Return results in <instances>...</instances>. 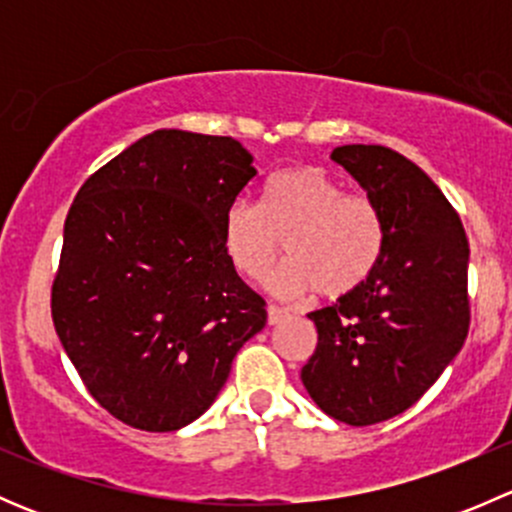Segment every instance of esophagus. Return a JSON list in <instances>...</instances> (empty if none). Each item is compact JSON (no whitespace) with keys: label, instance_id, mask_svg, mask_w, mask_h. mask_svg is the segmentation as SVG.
<instances>
[{"label":"esophagus","instance_id":"1","mask_svg":"<svg viewBox=\"0 0 512 512\" xmlns=\"http://www.w3.org/2000/svg\"><path fill=\"white\" fill-rule=\"evenodd\" d=\"M282 319H287V309L277 307V304H270V307H267V322L280 324Z\"/></svg>","mask_w":512,"mask_h":512}]
</instances>
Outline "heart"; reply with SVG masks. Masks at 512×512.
<instances>
[{
  "label": "heart",
  "instance_id": "heart-1",
  "mask_svg": "<svg viewBox=\"0 0 512 512\" xmlns=\"http://www.w3.org/2000/svg\"><path fill=\"white\" fill-rule=\"evenodd\" d=\"M282 237L289 260L267 277V287L280 297L317 289L342 297L374 272L384 250V220L374 200L344 193L327 170L302 165L272 175L262 203L237 198L225 210V250L242 275H265Z\"/></svg>",
  "mask_w": 512,
  "mask_h": 512
}]
</instances>
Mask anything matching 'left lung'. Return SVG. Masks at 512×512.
<instances>
[{
    "label": "left lung",
    "mask_w": 512,
    "mask_h": 512,
    "mask_svg": "<svg viewBox=\"0 0 512 512\" xmlns=\"http://www.w3.org/2000/svg\"><path fill=\"white\" fill-rule=\"evenodd\" d=\"M332 160L379 208L384 250L354 292L307 314L317 349L302 384L324 414L371 426L414 406L461 352L471 250L453 205L409 158L356 143Z\"/></svg>",
    "instance_id": "left-lung-1"
}]
</instances>
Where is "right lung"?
<instances>
[{"label":"right lung","instance_id":"add662e5","mask_svg":"<svg viewBox=\"0 0 512 512\" xmlns=\"http://www.w3.org/2000/svg\"><path fill=\"white\" fill-rule=\"evenodd\" d=\"M257 175L230 136L163 128L76 193L51 319L89 394L141 431H178L210 409L265 299L235 272L225 210Z\"/></svg>","mask_w":512,"mask_h":512}]
</instances>
